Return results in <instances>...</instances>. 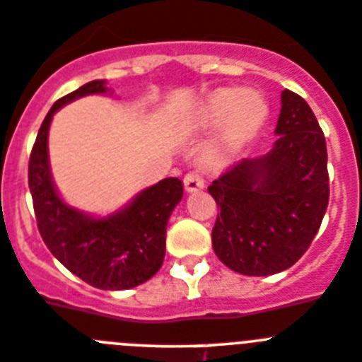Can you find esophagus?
Here are the masks:
<instances>
[{"instance_id":"34e87169","label":"esophagus","mask_w":362,"mask_h":362,"mask_svg":"<svg viewBox=\"0 0 362 362\" xmlns=\"http://www.w3.org/2000/svg\"><path fill=\"white\" fill-rule=\"evenodd\" d=\"M184 185H185V191H189V193L200 191V189H204L205 185L204 177H202L198 171H189V173L184 177Z\"/></svg>"}]
</instances>
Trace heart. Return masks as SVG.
I'll return each instance as SVG.
<instances>
[{"label":"heart","instance_id":"heart-1","mask_svg":"<svg viewBox=\"0 0 362 362\" xmlns=\"http://www.w3.org/2000/svg\"><path fill=\"white\" fill-rule=\"evenodd\" d=\"M269 115V104L262 93L247 90H220L209 97L204 110L207 124H220L229 119L226 144L238 146L258 132Z\"/></svg>","mask_w":362,"mask_h":362}]
</instances>
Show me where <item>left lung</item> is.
<instances>
[{
  "mask_svg": "<svg viewBox=\"0 0 362 362\" xmlns=\"http://www.w3.org/2000/svg\"><path fill=\"white\" fill-rule=\"evenodd\" d=\"M278 141L243 158L207 187L216 200L213 249L234 272L269 276L307 252L328 207L327 142L307 100L281 92Z\"/></svg>",
  "mask_w": 362,
  "mask_h": 362,
  "instance_id": "left-lung-1",
  "label": "left lung"
}]
</instances>
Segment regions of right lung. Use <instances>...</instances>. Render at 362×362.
<instances>
[{"instance_id":"right-lung-1","label":"right lung","mask_w":362,"mask_h":362,"mask_svg":"<svg viewBox=\"0 0 362 362\" xmlns=\"http://www.w3.org/2000/svg\"><path fill=\"white\" fill-rule=\"evenodd\" d=\"M104 81H92L55 100L39 128L28 162V187L45 245L70 272L103 291H126L157 274L165 256V229L184 185L164 178L136 194L124 209L93 218L63 202L48 164V129L64 104L106 93Z\"/></svg>"}]
</instances>
